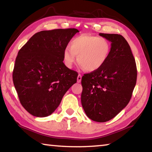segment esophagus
I'll use <instances>...</instances> for the list:
<instances>
[{
  "label": "esophagus",
  "instance_id": "esophagus-1",
  "mask_svg": "<svg viewBox=\"0 0 152 152\" xmlns=\"http://www.w3.org/2000/svg\"><path fill=\"white\" fill-rule=\"evenodd\" d=\"M81 80H82V75L81 74H78V77H77V82L80 83V82H81Z\"/></svg>",
  "mask_w": 152,
  "mask_h": 152
}]
</instances>
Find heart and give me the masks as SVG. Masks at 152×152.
Returning <instances> with one entry per match:
<instances>
[{
  "label": "heart",
  "mask_w": 152,
  "mask_h": 152,
  "mask_svg": "<svg viewBox=\"0 0 152 152\" xmlns=\"http://www.w3.org/2000/svg\"><path fill=\"white\" fill-rule=\"evenodd\" d=\"M112 46L106 38L90 34H81L72 40L70 47L63 52V60L68 68L78 62L88 72L98 70L108 59Z\"/></svg>",
  "instance_id": "heart-1"
}]
</instances>
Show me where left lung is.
<instances>
[{"instance_id": "1", "label": "left lung", "mask_w": 152, "mask_h": 152, "mask_svg": "<svg viewBox=\"0 0 152 152\" xmlns=\"http://www.w3.org/2000/svg\"><path fill=\"white\" fill-rule=\"evenodd\" d=\"M99 35L111 42V52L100 69L82 76L81 102L90 119L105 122L129 103L136 84L137 68L130 46L122 35Z\"/></svg>"}]
</instances>
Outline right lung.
<instances>
[{
	"mask_svg": "<svg viewBox=\"0 0 152 152\" xmlns=\"http://www.w3.org/2000/svg\"><path fill=\"white\" fill-rule=\"evenodd\" d=\"M78 30H42L18 51L12 73L14 86L24 109L36 117H46L58 107L78 73L66 66L63 52Z\"/></svg>",
	"mask_w": 152,
	"mask_h": 152,
	"instance_id": "1",
	"label": "right lung"
}]
</instances>
